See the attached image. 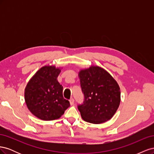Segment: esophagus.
<instances>
[{"instance_id": "obj_1", "label": "esophagus", "mask_w": 154, "mask_h": 154, "mask_svg": "<svg viewBox=\"0 0 154 154\" xmlns=\"http://www.w3.org/2000/svg\"><path fill=\"white\" fill-rule=\"evenodd\" d=\"M69 101H70V104H71V105H74V100L72 98H71L69 100Z\"/></svg>"}]
</instances>
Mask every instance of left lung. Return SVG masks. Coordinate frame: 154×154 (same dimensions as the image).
I'll use <instances>...</instances> for the list:
<instances>
[{
	"mask_svg": "<svg viewBox=\"0 0 154 154\" xmlns=\"http://www.w3.org/2000/svg\"><path fill=\"white\" fill-rule=\"evenodd\" d=\"M83 103L78 105L82 119L87 122L100 124L110 119L120 103V88L105 69L91 66L79 72Z\"/></svg>",
	"mask_w": 154,
	"mask_h": 154,
	"instance_id": "8db88e82",
	"label": "left lung"
}]
</instances>
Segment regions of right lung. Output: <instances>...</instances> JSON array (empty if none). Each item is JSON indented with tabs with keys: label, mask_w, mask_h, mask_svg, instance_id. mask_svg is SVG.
Masks as SVG:
<instances>
[{
	"label": "right lung",
	"mask_w": 154,
	"mask_h": 154,
	"mask_svg": "<svg viewBox=\"0 0 154 154\" xmlns=\"http://www.w3.org/2000/svg\"><path fill=\"white\" fill-rule=\"evenodd\" d=\"M60 69L44 66L36 72L25 89V101L31 112L40 119L60 118L70 103L63 96V87L57 80Z\"/></svg>",
	"instance_id": "1"
}]
</instances>
